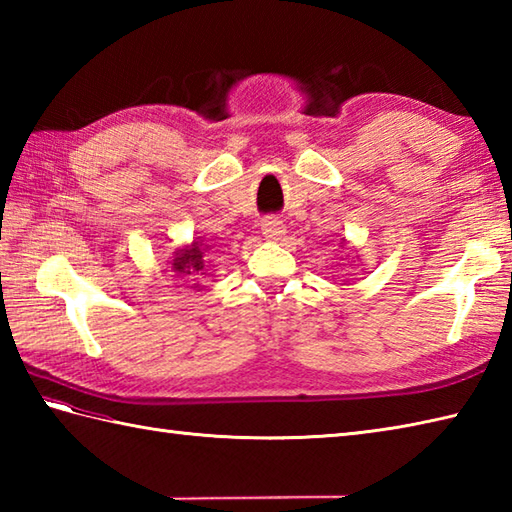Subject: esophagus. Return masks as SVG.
<instances>
[{"instance_id":"obj_1","label":"esophagus","mask_w":512,"mask_h":512,"mask_svg":"<svg viewBox=\"0 0 512 512\" xmlns=\"http://www.w3.org/2000/svg\"><path fill=\"white\" fill-rule=\"evenodd\" d=\"M262 233L268 239H281V235L286 233L284 222L277 220V217H268V220L262 222Z\"/></svg>"}]
</instances>
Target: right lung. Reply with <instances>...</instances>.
Returning <instances> with one entry per match:
<instances>
[{
    "label": "right lung",
    "mask_w": 512,
    "mask_h": 512,
    "mask_svg": "<svg viewBox=\"0 0 512 512\" xmlns=\"http://www.w3.org/2000/svg\"><path fill=\"white\" fill-rule=\"evenodd\" d=\"M204 246L200 239H195L191 246L180 248L171 262V270L178 273V277H198L204 275Z\"/></svg>",
    "instance_id": "add662e5"
}]
</instances>
